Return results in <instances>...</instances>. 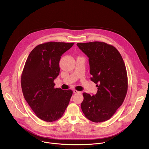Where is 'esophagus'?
<instances>
[{
	"label": "esophagus",
	"instance_id": "1",
	"mask_svg": "<svg viewBox=\"0 0 149 149\" xmlns=\"http://www.w3.org/2000/svg\"><path fill=\"white\" fill-rule=\"evenodd\" d=\"M73 92H74V93H75V94H77V93H81V92H79V91H77V90H74Z\"/></svg>",
	"mask_w": 149,
	"mask_h": 149
}]
</instances>
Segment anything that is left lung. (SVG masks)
<instances>
[{
    "mask_svg": "<svg viewBox=\"0 0 149 149\" xmlns=\"http://www.w3.org/2000/svg\"><path fill=\"white\" fill-rule=\"evenodd\" d=\"M77 45L89 58L91 80L98 87L94 95L83 93L82 111L93 122L107 121L122 105L127 93L128 79L123 58L114 47L103 42Z\"/></svg>",
    "mask_w": 149,
    "mask_h": 149,
    "instance_id": "8db88e82",
    "label": "left lung"
}]
</instances>
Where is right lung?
I'll list each match as a JSON object with an SVG mask.
<instances>
[{
    "mask_svg": "<svg viewBox=\"0 0 149 149\" xmlns=\"http://www.w3.org/2000/svg\"><path fill=\"white\" fill-rule=\"evenodd\" d=\"M74 43L48 42L36 46L29 55L21 75L24 98L40 119L52 122L64 113L72 95L71 90L54 88L62 55Z\"/></svg>",
    "mask_w": 149,
    "mask_h": 149,
    "instance_id": "right-lung-1",
    "label": "right lung"
}]
</instances>
